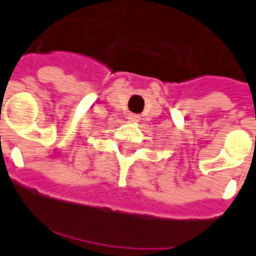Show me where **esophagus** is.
Here are the masks:
<instances>
[{
  "mask_svg": "<svg viewBox=\"0 0 256 256\" xmlns=\"http://www.w3.org/2000/svg\"><path fill=\"white\" fill-rule=\"evenodd\" d=\"M130 120H131V121H140V116H134V114H131V116H130Z\"/></svg>",
  "mask_w": 256,
  "mask_h": 256,
  "instance_id": "34e87169",
  "label": "esophagus"
}]
</instances>
